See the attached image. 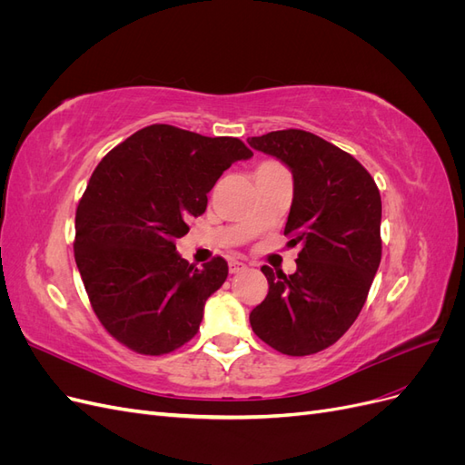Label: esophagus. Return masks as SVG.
<instances>
[{"label": "esophagus", "mask_w": 465, "mask_h": 465, "mask_svg": "<svg viewBox=\"0 0 465 465\" xmlns=\"http://www.w3.org/2000/svg\"><path fill=\"white\" fill-rule=\"evenodd\" d=\"M246 263L244 262H238V260H231V263H229V270H231V273H241V272H244L246 270Z\"/></svg>", "instance_id": "1"}]
</instances>
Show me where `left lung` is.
Masks as SVG:
<instances>
[{
	"label": "left lung",
	"instance_id": "8db88e82",
	"mask_svg": "<svg viewBox=\"0 0 465 465\" xmlns=\"http://www.w3.org/2000/svg\"><path fill=\"white\" fill-rule=\"evenodd\" d=\"M248 145L291 171L285 234L302 246L292 275L262 267L270 291L250 326L279 353L312 355L340 340L367 301L382 256L380 192L357 159L311 132H272Z\"/></svg>",
	"mask_w": 465,
	"mask_h": 465
}]
</instances>
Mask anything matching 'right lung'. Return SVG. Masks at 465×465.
Segmentation results:
<instances>
[{
	"label": "right lung",
	"instance_id": "obj_1",
	"mask_svg": "<svg viewBox=\"0 0 465 465\" xmlns=\"http://www.w3.org/2000/svg\"><path fill=\"white\" fill-rule=\"evenodd\" d=\"M252 153L236 137L154 124L98 163L75 213V262L94 314L120 343L164 355L198 333L205 301L229 275L176 252L221 174Z\"/></svg>",
	"mask_w": 465,
	"mask_h": 465
}]
</instances>
